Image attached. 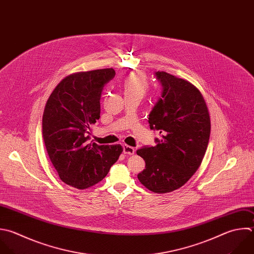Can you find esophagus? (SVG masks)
Segmentation results:
<instances>
[{"mask_svg": "<svg viewBox=\"0 0 254 254\" xmlns=\"http://www.w3.org/2000/svg\"><path fill=\"white\" fill-rule=\"evenodd\" d=\"M123 153L127 154V155H133L135 153V149L133 147L125 144V145H123Z\"/></svg>", "mask_w": 254, "mask_h": 254, "instance_id": "obj_1", "label": "esophagus"}]
</instances>
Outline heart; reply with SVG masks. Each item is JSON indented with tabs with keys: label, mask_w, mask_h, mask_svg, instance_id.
<instances>
[{
	"label": "heart",
	"mask_w": 254,
	"mask_h": 254,
	"mask_svg": "<svg viewBox=\"0 0 254 254\" xmlns=\"http://www.w3.org/2000/svg\"><path fill=\"white\" fill-rule=\"evenodd\" d=\"M149 87L147 76L141 72L136 71L128 74L123 80V91L125 96H137L142 98Z\"/></svg>",
	"instance_id": "obj_1"
}]
</instances>
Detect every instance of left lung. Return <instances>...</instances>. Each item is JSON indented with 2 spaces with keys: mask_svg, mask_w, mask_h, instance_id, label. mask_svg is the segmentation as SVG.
<instances>
[{
  "mask_svg": "<svg viewBox=\"0 0 254 254\" xmlns=\"http://www.w3.org/2000/svg\"><path fill=\"white\" fill-rule=\"evenodd\" d=\"M155 76L162 92L148 122L161 139H155L154 147L137 150L146 163L138 179L153 192L165 193L184 186L198 169L209 140L210 120L194 85L165 71H156Z\"/></svg>",
  "mask_w": 254,
  "mask_h": 254,
  "instance_id": "obj_1",
  "label": "left lung"
}]
</instances>
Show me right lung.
Returning a JSON list of instances; mask_svg holds the SVG:
<instances>
[{
	"label": "right lung",
	"mask_w": 254,
	"mask_h": 254,
	"mask_svg": "<svg viewBox=\"0 0 254 254\" xmlns=\"http://www.w3.org/2000/svg\"><path fill=\"white\" fill-rule=\"evenodd\" d=\"M115 76L113 68L66 76L51 94L43 116V137L61 180L76 189L102 181L118 160L120 145L89 142L90 126L100 118L104 86Z\"/></svg>",
	"instance_id": "right-lung-1"
}]
</instances>
